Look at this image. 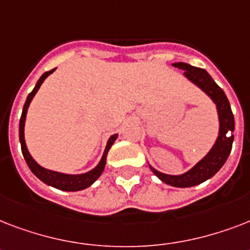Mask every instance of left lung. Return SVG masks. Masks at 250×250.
I'll list each match as a JSON object with an SVG mask.
<instances>
[{
    "mask_svg": "<svg viewBox=\"0 0 250 250\" xmlns=\"http://www.w3.org/2000/svg\"><path fill=\"white\" fill-rule=\"evenodd\" d=\"M172 66L180 68L184 71V76L190 83L198 86L205 94H208L210 100L215 104L218 113V137L209 152L206 153L204 158L198 161L192 168L180 175L164 174L156 170L152 165H149L153 174L160 178L164 183L176 188H188L194 187L206 182L208 179L213 178L229 158L233 143V131H235V119H233L232 110L229 100L226 97L225 92L213 80V78L204 70V68L194 67L184 62H176Z\"/></svg>",
    "mask_w": 250,
    "mask_h": 250,
    "instance_id": "obj_1",
    "label": "left lung"
}]
</instances>
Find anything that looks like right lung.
Masks as SVG:
<instances>
[{
    "label": "right lung",
    "mask_w": 250,
    "mask_h": 250,
    "mask_svg": "<svg viewBox=\"0 0 250 250\" xmlns=\"http://www.w3.org/2000/svg\"><path fill=\"white\" fill-rule=\"evenodd\" d=\"M56 71V68H53L50 71L44 72L41 78L37 80L36 85L33 88V90L28 94V97L25 100V104L23 106V111H21V122H19V140H21V153L24 157L25 162L28 165L29 170L32 171L33 174L36 175L37 178L40 179L41 182H44L45 184H48L50 187H54L57 189L66 190V192H76V190L85 189L88 187H90L100 176H101L102 171L105 168L106 165V157L109 153L111 145L114 144V141L118 139V133H114L109 137V140L106 143V148L104 150L101 160L97 164V166L93 167L92 170L83 172V174H64V172H58V171L49 170L45 168L41 165H39L36 161L33 160V157L31 156V153L28 152L27 144H25L24 139V125H25V117H27V111H28L29 104L35 97V94L37 93V90L40 89L41 84L44 83V80L48 78L50 74Z\"/></svg>",
    "instance_id": "1"
}]
</instances>
